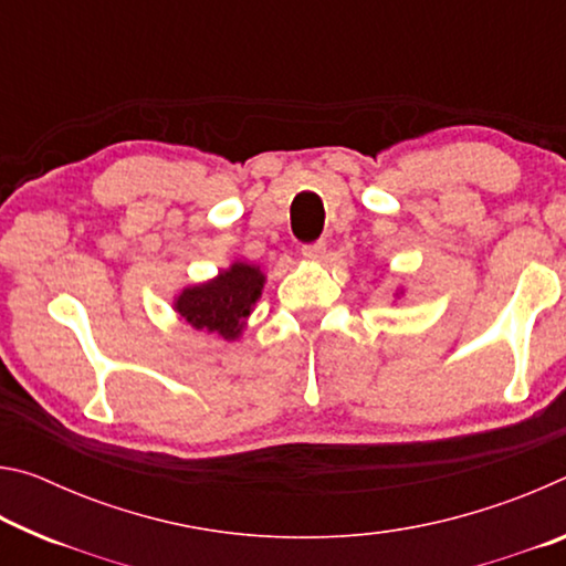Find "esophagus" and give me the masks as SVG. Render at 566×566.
<instances>
[{
	"label": "esophagus",
	"mask_w": 566,
	"mask_h": 566,
	"mask_svg": "<svg viewBox=\"0 0 566 566\" xmlns=\"http://www.w3.org/2000/svg\"><path fill=\"white\" fill-rule=\"evenodd\" d=\"M324 252H327V247H324V242H314V244H304L302 247V256L306 262H319Z\"/></svg>",
	"instance_id": "1"
}]
</instances>
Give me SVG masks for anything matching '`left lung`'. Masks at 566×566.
I'll list each match as a JSON object with an SVG mask.
<instances>
[{
    "mask_svg": "<svg viewBox=\"0 0 566 566\" xmlns=\"http://www.w3.org/2000/svg\"><path fill=\"white\" fill-rule=\"evenodd\" d=\"M401 294H405V290H397V292H395V300H399V296H401Z\"/></svg>",
    "mask_w": 566,
    "mask_h": 566,
    "instance_id": "1",
    "label": "left lung"
}]
</instances>
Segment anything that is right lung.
I'll list each match as a JSON object with an SVG mask.
<instances>
[{
    "label": "right lung",
    "instance_id": "1",
    "mask_svg": "<svg viewBox=\"0 0 566 566\" xmlns=\"http://www.w3.org/2000/svg\"><path fill=\"white\" fill-rule=\"evenodd\" d=\"M264 284L266 274L260 264L237 260L227 270H219L212 280L189 284L177 292L171 310L191 329L237 342L247 329V319L260 302Z\"/></svg>",
    "mask_w": 566,
    "mask_h": 566
}]
</instances>
